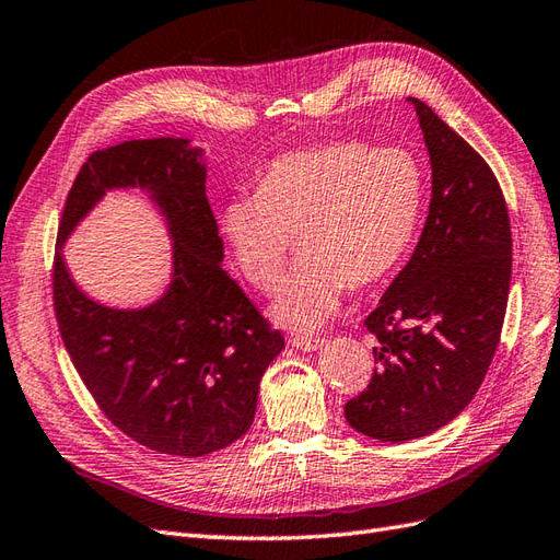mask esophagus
Returning a JSON list of instances; mask_svg holds the SVG:
<instances>
[{
  "label": "esophagus",
  "mask_w": 560,
  "mask_h": 560,
  "mask_svg": "<svg viewBox=\"0 0 560 560\" xmlns=\"http://www.w3.org/2000/svg\"><path fill=\"white\" fill-rule=\"evenodd\" d=\"M292 347H296L299 351H316L318 347H323V337H313V335H292Z\"/></svg>",
  "instance_id": "34e87169"
}]
</instances>
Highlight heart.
Here are the masks:
<instances>
[{
    "label": "heart",
    "instance_id": "heart-1",
    "mask_svg": "<svg viewBox=\"0 0 560 560\" xmlns=\"http://www.w3.org/2000/svg\"><path fill=\"white\" fill-rule=\"evenodd\" d=\"M422 209V171L399 147L327 142L282 154L256 195L225 203L221 228L240 272L256 290L276 288L292 237L302 254L282 280L272 316L313 330L342 290L389 278L411 249Z\"/></svg>",
    "mask_w": 560,
    "mask_h": 560
}]
</instances>
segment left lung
Here are the masks:
<instances>
[{"label":"left lung","mask_w":560,"mask_h":560,"mask_svg":"<svg viewBox=\"0 0 560 560\" xmlns=\"http://www.w3.org/2000/svg\"><path fill=\"white\" fill-rule=\"evenodd\" d=\"M432 163L430 213L411 261L365 318L371 383L347 422L408 442L466 408L494 359L511 284V221L494 171L432 108L411 100Z\"/></svg>","instance_id":"left-lung-1"}]
</instances>
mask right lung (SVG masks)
I'll return each instance as SVG.
<instances>
[{"mask_svg":"<svg viewBox=\"0 0 560 560\" xmlns=\"http://www.w3.org/2000/svg\"><path fill=\"white\" fill-rule=\"evenodd\" d=\"M207 168L187 140H130L80 166L59 221V244L112 187H147L175 240L166 296L140 311L94 304L54 254L59 335L100 411L130 440L171 456H203L249 430L258 383L284 347L223 270V240L207 199Z\"/></svg>","mask_w":560,"mask_h":560,"instance_id":"obj_1","label":"right lung"}]
</instances>
